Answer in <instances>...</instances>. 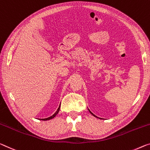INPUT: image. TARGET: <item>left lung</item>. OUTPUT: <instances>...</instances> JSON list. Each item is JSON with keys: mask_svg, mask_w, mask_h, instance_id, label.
Here are the masks:
<instances>
[{"mask_svg": "<svg viewBox=\"0 0 150 150\" xmlns=\"http://www.w3.org/2000/svg\"><path fill=\"white\" fill-rule=\"evenodd\" d=\"M88 110H89V112H90V113H91L92 115H93V116H94V117H97V118H99V119H100V120H101V118H100V117H97V116H96V115H94V114H93V113L91 112V111L89 110V109H88Z\"/></svg>", "mask_w": 150, "mask_h": 150, "instance_id": "8db88e82", "label": "left lung"}]
</instances>
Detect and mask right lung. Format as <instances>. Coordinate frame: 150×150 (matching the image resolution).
<instances>
[{"instance_id": "add662e5", "label": "right lung", "mask_w": 150, "mask_h": 150, "mask_svg": "<svg viewBox=\"0 0 150 150\" xmlns=\"http://www.w3.org/2000/svg\"><path fill=\"white\" fill-rule=\"evenodd\" d=\"M61 103H60V105H59V108H58V109H57V110L56 111V112L54 113L53 115H51V116H50V117H47V118H45V119H39L40 120H43V121H47V120H51V119H53V118H54V117H55V116L57 115L58 114V113H59V110H60V108H61Z\"/></svg>"}]
</instances>
